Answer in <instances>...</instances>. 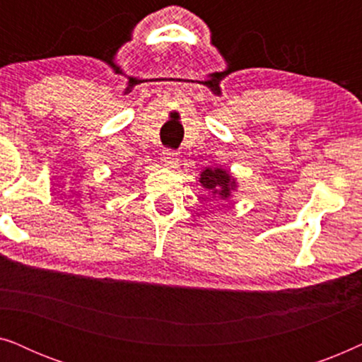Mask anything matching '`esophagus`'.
I'll list each match as a JSON object with an SVG mask.
<instances>
[{"label":"esophagus","mask_w":362,"mask_h":362,"mask_svg":"<svg viewBox=\"0 0 362 362\" xmlns=\"http://www.w3.org/2000/svg\"><path fill=\"white\" fill-rule=\"evenodd\" d=\"M163 163L168 168H176L180 165V156L175 150H163Z\"/></svg>","instance_id":"34e87169"}]
</instances>
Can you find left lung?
<instances>
[{
  "label": "left lung",
  "instance_id": "1",
  "mask_svg": "<svg viewBox=\"0 0 362 362\" xmlns=\"http://www.w3.org/2000/svg\"><path fill=\"white\" fill-rule=\"evenodd\" d=\"M201 185L206 191L214 194L217 199H227L230 196V191L234 189V181H230V176L222 170H207L202 171Z\"/></svg>",
  "mask_w": 362,
  "mask_h": 362
}]
</instances>
